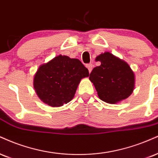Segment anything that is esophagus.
<instances>
[{
    "mask_svg": "<svg viewBox=\"0 0 158 158\" xmlns=\"http://www.w3.org/2000/svg\"><path fill=\"white\" fill-rule=\"evenodd\" d=\"M86 67L87 68V69H88L89 71V73H90L91 71L93 70V68H94V64L92 63H90V64H87L86 65Z\"/></svg>",
    "mask_w": 158,
    "mask_h": 158,
    "instance_id": "esophagus-1",
    "label": "esophagus"
}]
</instances>
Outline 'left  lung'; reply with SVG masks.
<instances>
[{"label": "left lung", "instance_id": "1", "mask_svg": "<svg viewBox=\"0 0 158 158\" xmlns=\"http://www.w3.org/2000/svg\"><path fill=\"white\" fill-rule=\"evenodd\" d=\"M101 62L90 74L101 100L115 104L126 99L134 90L135 75L129 64L109 52L96 58Z\"/></svg>", "mask_w": 158, "mask_h": 158}]
</instances>
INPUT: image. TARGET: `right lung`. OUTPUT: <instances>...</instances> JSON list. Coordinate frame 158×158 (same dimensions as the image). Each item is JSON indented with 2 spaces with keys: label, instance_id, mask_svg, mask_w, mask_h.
<instances>
[{
  "label": "right lung",
  "instance_id": "right-lung-1",
  "mask_svg": "<svg viewBox=\"0 0 158 158\" xmlns=\"http://www.w3.org/2000/svg\"><path fill=\"white\" fill-rule=\"evenodd\" d=\"M87 77L88 69L81 61L60 55L39 68L34 87L44 103L61 107L72 100L81 79Z\"/></svg>",
  "mask_w": 158,
  "mask_h": 158
}]
</instances>
